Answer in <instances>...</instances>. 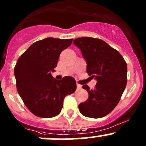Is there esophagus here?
Here are the masks:
<instances>
[{
  "label": "esophagus",
  "mask_w": 146,
  "mask_h": 146,
  "mask_svg": "<svg viewBox=\"0 0 146 146\" xmlns=\"http://www.w3.org/2000/svg\"><path fill=\"white\" fill-rule=\"evenodd\" d=\"M82 88V86L81 85H80V84H78L77 83V88L78 89H80Z\"/></svg>",
  "instance_id": "esophagus-1"
}]
</instances>
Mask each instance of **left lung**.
<instances>
[{"instance_id":"8db88e82","label":"left lung","mask_w":146,"mask_h":146,"mask_svg":"<svg viewBox=\"0 0 146 146\" xmlns=\"http://www.w3.org/2000/svg\"><path fill=\"white\" fill-rule=\"evenodd\" d=\"M73 44L80 49L87 63V73L97 81L93 90L83 86L89 97L79 104V111L88 118L106 116L115 108L125 88L126 63L116 50L100 39L78 38Z\"/></svg>"}]
</instances>
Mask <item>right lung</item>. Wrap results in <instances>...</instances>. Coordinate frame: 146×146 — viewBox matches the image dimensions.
<instances>
[{
	"mask_svg": "<svg viewBox=\"0 0 146 146\" xmlns=\"http://www.w3.org/2000/svg\"><path fill=\"white\" fill-rule=\"evenodd\" d=\"M72 40L54 38L38 40L17 60L14 68L17 90L26 107L36 116L48 118L58 115L65 97L76 91L73 77L56 80L51 75L60 53L71 45Z\"/></svg>",
	"mask_w": 146,
	"mask_h": 146,
	"instance_id": "add662e5",
	"label": "right lung"
}]
</instances>
